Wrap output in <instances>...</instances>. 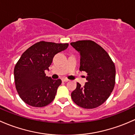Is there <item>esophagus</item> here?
Returning <instances> with one entry per match:
<instances>
[{
  "label": "esophagus",
  "instance_id": "esophagus-1",
  "mask_svg": "<svg viewBox=\"0 0 135 135\" xmlns=\"http://www.w3.org/2000/svg\"><path fill=\"white\" fill-rule=\"evenodd\" d=\"M62 80L63 82H67V81H68V80H69V79H66V78H62Z\"/></svg>",
  "mask_w": 135,
  "mask_h": 135
}]
</instances>
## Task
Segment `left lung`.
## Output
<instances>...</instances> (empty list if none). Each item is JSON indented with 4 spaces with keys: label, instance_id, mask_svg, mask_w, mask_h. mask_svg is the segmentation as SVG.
<instances>
[{
    "label": "left lung",
    "instance_id": "8db88e82",
    "mask_svg": "<svg viewBox=\"0 0 135 135\" xmlns=\"http://www.w3.org/2000/svg\"><path fill=\"white\" fill-rule=\"evenodd\" d=\"M80 52V71L87 73L84 87L79 83L71 93L73 102L86 109H95L109 98L114 88L116 68L109 54L102 47L91 40L71 42Z\"/></svg>",
    "mask_w": 135,
    "mask_h": 135
}]
</instances>
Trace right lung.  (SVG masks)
Returning a JSON list of instances; mask_svg holds the SVG:
<instances>
[{"label": "right lung", "instance_id": "1", "mask_svg": "<svg viewBox=\"0 0 135 135\" xmlns=\"http://www.w3.org/2000/svg\"><path fill=\"white\" fill-rule=\"evenodd\" d=\"M68 44L41 41L26 49L14 68L16 88L25 103L34 107H43L51 103L62 83L45 73L55 55L66 49Z\"/></svg>", "mask_w": 135, "mask_h": 135}]
</instances>
